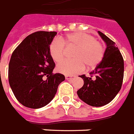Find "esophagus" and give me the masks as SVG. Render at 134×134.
<instances>
[{
    "label": "esophagus",
    "mask_w": 134,
    "mask_h": 134,
    "mask_svg": "<svg viewBox=\"0 0 134 134\" xmlns=\"http://www.w3.org/2000/svg\"><path fill=\"white\" fill-rule=\"evenodd\" d=\"M66 80H72V79H74V78L75 77V76H70V75H66Z\"/></svg>",
    "instance_id": "obj_1"
}]
</instances>
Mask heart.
<instances>
[{
  "label": "heart",
  "mask_w": 134,
  "mask_h": 134,
  "mask_svg": "<svg viewBox=\"0 0 134 134\" xmlns=\"http://www.w3.org/2000/svg\"><path fill=\"white\" fill-rule=\"evenodd\" d=\"M65 45L67 47L75 48L72 57L74 59L62 61L57 66L60 73L72 75L80 72L84 68L97 66L104 57V50L101 43L96 40L91 35L81 32L69 33L61 38H54L49 46L50 57L56 63L64 58Z\"/></svg>",
  "instance_id": "obj_1"
}]
</instances>
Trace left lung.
Returning <instances> with one entry per match:
<instances>
[{
	"instance_id": "8db88e82",
	"label": "left lung",
	"mask_w": 134,
	"mask_h": 134,
	"mask_svg": "<svg viewBox=\"0 0 134 134\" xmlns=\"http://www.w3.org/2000/svg\"><path fill=\"white\" fill-rule=\"evenodd\" d=\"M98 34L107 44L103 59L90 77L79 76L84 85L77 92L82 101L92 107H102L112 101L121 88L124 77V60L115 43L101 32Z\"/></svg>"
}]
</instances>
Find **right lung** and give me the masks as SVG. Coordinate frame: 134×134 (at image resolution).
Returning a JSON list of instances; mask_svg holds the SVG:
<instances>
[{"mask_svg":"<svg viewBox=\"0 0 134 134\" xmlns=\"http://www.w3.org/2000/svg\"><path fill=\"white\" fill-rule=\"evenodd\" d=\"M56 32L38 31L28 35L16 47L9 64L8 77L17 100L31 109L43 107L54 97L64 81L61 73L53 74L55 64L49 46Z\"/></svg>","mask_w":134,"mask_h":134,"instance_id":"obj_1","label":"right lung"}]
</instances>
